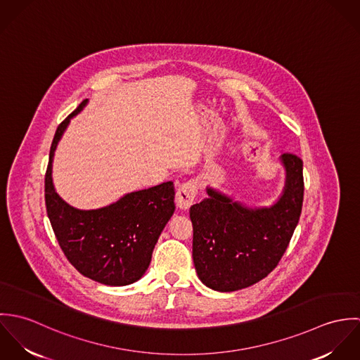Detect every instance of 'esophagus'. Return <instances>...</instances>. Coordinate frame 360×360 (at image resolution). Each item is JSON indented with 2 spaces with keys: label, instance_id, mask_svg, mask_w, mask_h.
<instances>
[{
  "label": "esophagus",
  "instance_id": "1",
  "mask_svg": "<svg viewBox=\"0 0 360 360\" xmlns=\"http://www.w3.org/2000/svg\"><path fill=\"white\" fill-rule=\"evenodd\" d=\"M195 195H197V184L194 181L183 183L176 193V205L181 210H187L194 204Z\"/></svg>",
  "mask_w": 360,
  "mask_h": 360
}]
</instances>
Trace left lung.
I'll list each match as a JSON object with an SVG mask.
<instances>
[{
  "instance_id": "1",
  "label": "left lung",
  "mask_w": 360,
  "mask_h": 360,
  "mask_svg": "<svg viewBox=\"0 0 360 360\" xmlns=\"http://www.w3.org/2000/svg\"><path fill=\"white\" fill-rule=\"evenodd\" d=\"M285 179L269 206L248 205L206 186L202 202L191 206L193 259L207 288L234 292L264 278L284 255L304 202V163L292 154L278 158Z\"/></svg>"
}]
</instances>
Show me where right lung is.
<instances>
[{
  "label": "right lung",
  "mask_w": 360,
  "mask_h": 360,
  "mask_svg": "<svg viewBox=\"0 0 360 360\" xmlns=\"http://www.w3.org/2000/svg\"><path fill=\"white\" fill-rule=\"evenodd\" d=\"M87 103H80L55 131L46 174L47 213L59 247L79 273L103 285H129L146 274L158 238L174 213V186L166 181L127 193L97 209L63 201L52 181V162L70 120Z\"/></svg>",
  "instance_id": "obj_1"
}]
</instances>
